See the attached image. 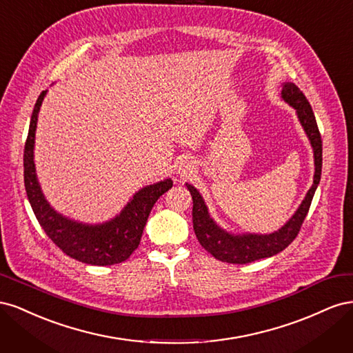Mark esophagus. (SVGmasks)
<instances>
[{
	"label": "esophagus",
	"instance_id": "esophagus-1",
	"mask_svg": "<svg viewBox=\"0 0 353 353\" xmlns=\"http://www.w3.org/2000/svg\"><path fill=\"white\" fill-rule=\"evenodd\" d=\"M176 169H178V174L181 176H187V175H190L196 169V163H194V160L191 159V157L184 156V157H181L178 160Z\"/></svg>",
	"mask_w": 353,
	"mask_h": 353
}]
</instances>
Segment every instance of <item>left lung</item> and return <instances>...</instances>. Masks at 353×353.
<instances>
[{
    "label": "left lung",
    "instance_id": "8db88e82",
    "mask_svg": "<svg viewBox=\"0 0 353 353\" xmlns=\"http://www.w3.org/2000/svg\"><path fill=\"white\" fill-rule=\"evenodd\" d=\"M281 99L296 110L297 119L301 122L303 131L311 143L314 152V183L307 190L305 199L299 205L297 210L293 213L281 228L270 234H256V232H243L234 234L223 230L218 225L216 221L210 216L209 209L201 197L200 191L188 183L187 188L193 199V227L196 237L201 248L208 250L213 258L228 263H250L259 259L271 258V256L283 252L290 244L305 221L309 206H311L315 190L321 179L323 168V141L319 135L315 114L312 112L311 104L306 100L303 92L299 90L293 82H284Z\"/></svg>",
    "mask_w": 353,
    "mask_h": 353
}]
</instances>
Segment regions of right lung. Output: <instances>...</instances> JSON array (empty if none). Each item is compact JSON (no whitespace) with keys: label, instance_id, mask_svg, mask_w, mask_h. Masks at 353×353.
<instances>
[{"label":"right lung","instance_id":"obj_1","mask_svg":"<svg viewBox=\"0 0 353 353\" xmlns=\"http://www.w3.org/2000/svg\"><path fill=\"white\" fill-rule=\"evenodd\" d=\"M46 95L47 91L41 92L32 112L23 154L25 188L32 210L47 236L70 258L99 266L121 263L138 248L152 208L172 187V179L140 188L114 218L101 223H85L57 212L42 193L34 160L38 114Z\"/></svg>","mask_w":353,"mask_h":353}]
</instances>
